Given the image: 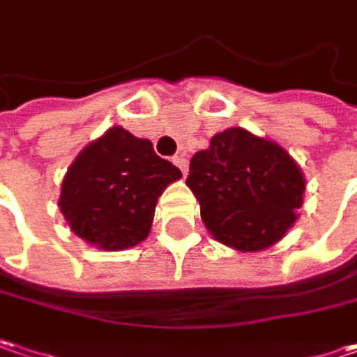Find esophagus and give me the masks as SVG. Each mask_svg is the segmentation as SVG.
I'll list each match as a JSON object with an SVG mask.
<instances>
[{"label": "esophagus", "mask_w": 357, "mask_h": 357, "mask_svg": "<svg viewBox=\"0 0 357 357\" xmlns=\"http://www.w3.org/2000/svg\"><path fill=\"white\" fill-rule=\"evenodd\" d=\"M174 163H176L179 169H181V174H183V176H188V160H185L183 155H176V158H174Z\"/></svg>", "instance_id": "34e87169"}]
</instances>
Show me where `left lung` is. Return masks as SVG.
Listing matches in <instances>:
<instances>
[{"mask_svg": "<svg viewBox=\"0 0 357 357\" xmlns=\"http://www.w3.org/2000/svg\"><path fill=\"white\" fill-rule=\"evenodd\" d=\"M185 183L209 234L240 252L282 240L305 192L302 169L286 149L243 128L215 133L192 158Z\"/></svg>", "mask_w": 357, "mask_h": 357, "instance_id": "1", "label": "left lung"}]
</instances>
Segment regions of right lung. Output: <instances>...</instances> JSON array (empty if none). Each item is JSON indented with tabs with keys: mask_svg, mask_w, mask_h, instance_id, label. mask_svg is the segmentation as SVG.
Wrapping results in <instances>:
<instances>
[{
	"mask_svg": "<svg viewBox=\"0 0 357 357\" xmlns=\"http://www.w3.org/2000/svg\"><path fill=\"white\" fill-rule=\"evenodd\" d=\"M179 178L149 139L114 126L71 163L57 206L77 238L119 252L148 238L158 197Z\"/></svg>",
	"mask_w": 357,
	"mask_h": 357,
	"instance_id": "1",
	"label": "right lung"
}]
</instances>
